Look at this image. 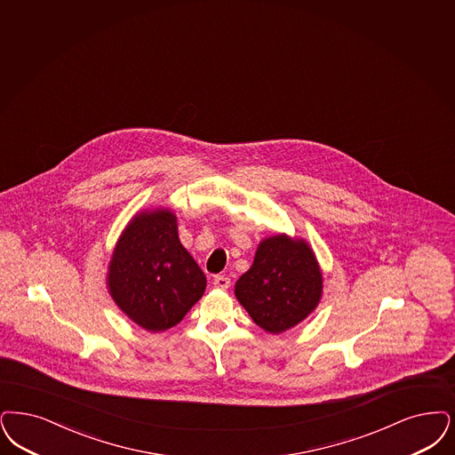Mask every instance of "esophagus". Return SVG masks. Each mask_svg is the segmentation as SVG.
<instances>
[{
    "label": "esophagus",
    "mask_w": 455,
    "mask_h": 455,
    "mask_svg": "<svg viewBox=\"0 0 455 455\" xmlns=\"http://www.w3.org/2000/svg\"><path fill=\"white\" fill-rule=\"evenodd\" d=\"M213 286L219 288V290H228V286H230V277H228V275H215Z\"/></svg>",
    "instance_id": "34e87169"
}]
</instances>
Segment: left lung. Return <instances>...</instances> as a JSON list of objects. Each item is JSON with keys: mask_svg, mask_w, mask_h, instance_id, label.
<instances>
[{"mask_svg": "<svg viewBox=\"0 0 455 455\" xmlns=\"http://www.w3.org/2000/svg\"><path fill=\"white\" fill-rule=\"evenodd\" d=\"M323 274L305 238L275 234L260 240L251 269L235 283V298L255 325L283 333L316 309Z\"/></svg>", "mask_w": 455, "mask_h": 455, "instance_id": "1", "label": "left lung"}]
</instances>
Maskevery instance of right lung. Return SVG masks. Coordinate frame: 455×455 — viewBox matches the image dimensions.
Segmentation results:
<instances>
[{
  "label": "right lung",
  "instance_id": "1",
  "mask_svg": "<svg viewBox=\"0 0 455 455\" xmlns=\"http://www.w3.org/2000/svg\"><path fill=\"white\" fill-rule=\"evenodd\" d=\"M107 288L115 305L147 331L181 322L206 290V275L182 247L178 217L169 208L135 213L118 236Z\"/></svg>",
  "mask_w": 455,
  "mask_h": 455
}]
</instances>
